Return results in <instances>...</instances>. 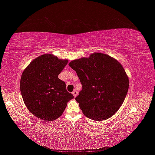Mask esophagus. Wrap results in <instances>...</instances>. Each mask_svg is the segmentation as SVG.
Here are the masks:
<instances>
[{
	"label": "esophagus",
	"instance_id": "34e87169",
	"mask_svg": "<svg viewBox=\"0 0 155 155\" xmlns=\"http://www.w3.org/2000/svg\"><path fill=\"white\" fill-rule=\"evenodd\" d=\"M72 94H73V96H74V97H76V96L78 95V91L77 90H74V91H72Z\"/></svg>",
	"mask_w": 155,
	"mask_h": 155
}]
</instances>
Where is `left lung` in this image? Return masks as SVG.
<instances>
[{"instance_id":"8db88e82","label":"left lung","mask_w":155,"mask_h":155,"mask_svg":"<svg viewBox=\"0 0 155 155\" xmlns=\"http://www.w3.org/2000/svg\"><path fill=\"white\" fill-rule=\"evenodd\" d=\"M69 66L77 72L82 90L75 99L83 114L102 121L114 115L124 102L129 87L120 63L101 52L74 60Z\"/></svg>"}]
</instances>
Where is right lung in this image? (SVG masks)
Here are the masks:
<instances>
[{"instance_id": "1", "label": "right lung", "mask_w": 155, "mask_h": 155, "mask_svg": "<svg viewBox=\"0 0 155 155\" xmlns=\"http://www.w3.org/2000/svg\"><path fill=\"white\" fill-rule=\"evenodd\" d=\"M52 54H43L31 62L22 72L20 87L31 113L41 120L52 121L64 111L74 96L68 92L58 75L68 64Z\"/></svg>"}]
</instances>
